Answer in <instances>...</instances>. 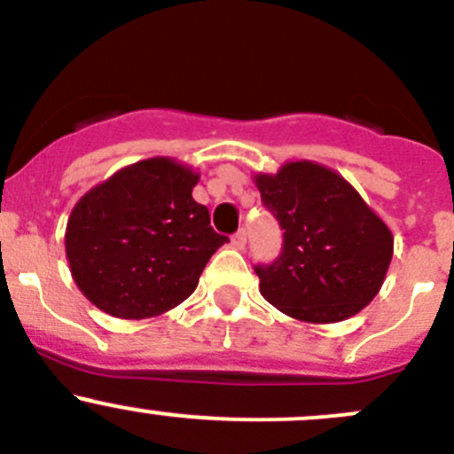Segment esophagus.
<instances>
[{"instance_id": "1", "label": "esophagus", "mask_w": 454, "mask_h": 454, "mask_svg": "<svg viewBox=\"0 0 454 454\" xmlns=\"http://www.w3.org/2000/svg\"><path fill=\"white\" fill-rule=\"evenodd\" d=\"M231 245H233V249H245L247 247V231L245 229H240V231H236L231 236Z\"/></svg>"}]
</instances>
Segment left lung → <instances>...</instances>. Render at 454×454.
Masks as SVG:
<instances>
[{
  "instance_id": "obj_1",
  "label": "left lung",
  "mask_w": 454,
  "mask_h": 454,
  "mask_svg": "<svg viewBox=\"0 0 454 454\" xmlns=\"http://www.w3.org/2000/svg\"><path fill=\"white\" fill-rule=\"evenodd\" d=\"M254 179L284 229L279 258L255 266L262 297L308 324H336L361 312L380 291L394 255L385 221L321 163L288 161Z\"/></svg>"
}]
</instances>
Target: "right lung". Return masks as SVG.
<instances>
[{
  "mask_svg": "<svg viewBox=\"0 0 454 454\" xmlns=\"http://www.w3.org/2000/svg\"><path fill=\"white\" fill-rule=\"evenodd\" d=\"M199 175L170 157L130 163L74 205L65 254L81 293L118 319H148L194 293L227 236L192 199Z\"/></svg>",
  "mask_w": 454,
  "mask_h": 454,
  "instance_id": "1",
  "label": "right lung"
}]
</instances>
